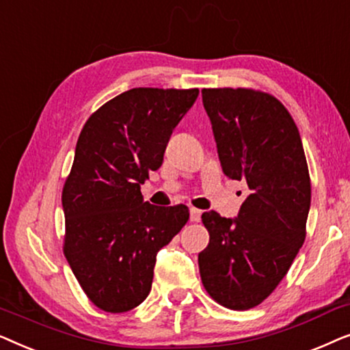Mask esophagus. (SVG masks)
I'll return each mask as SVG.
<instances>
[{"instance_id":"esophagus-1","label":"esophagus","mask_w":350,"mask_h":350,"mask_svg":"<svg viewBox=\"0 0 350 350\" xmlns=\"http://www.w3.org/2000/svg\"><path fill=\"white\" fill-rule=\"evenodd\" d=\"M200 217H202V210L194 208V207L189 208V219H191V221L198 223V221H200Z\"/></svg>"}]
</instances>
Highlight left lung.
I'll list each match as a JSON object with an SVG mask.
<instances>
[{
	"label": "left lung",
	"mask_w": 350,
	"mask_h": 350,
	"mask_svg": "<svg viewBox=\"0 0 350 350\" xmlns=\"http://www.w3.org/2000/svg\"><path fill=\"white\" fill-rule=\"evenodd\" d=\"M224 175L248 196L236 218L202 215L210 242L200 279L224 308L245 310L280 284L306 239L310 178L298 127L279 100L252 89H204Z\"/></svg>",
	"instance_id": "8db88e82"
}]
</instances>
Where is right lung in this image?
Instances as JSON below:
<instances>
[{
	"mask_svg": "<svg viewBox=\"0 0 350 350\" xmlns=\"http://www.w3.org/2000/svg\"><path fill=\"white\" fill-rule=\"evenodd\" d=\"M199 89L135 88L84 124L62 193L64 252L89 299L107 312L137 308L151 291L157 252L189 218L186 205L157 207L140 186Z\"/></svg>",
	"mask_w": 350,
	"mask_h": 350,
	"instance_id": "add662e5",
	"label": "right lung"
}]
</instances>
